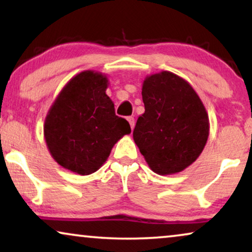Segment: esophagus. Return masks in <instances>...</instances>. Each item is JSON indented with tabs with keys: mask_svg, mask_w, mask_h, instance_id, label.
<instances>
[{
	"mask_svg": "<svg viewBox=\"0 0 252 252\" xmlns=\"http://www.w3.org/2000/svg\"><path fill=\"white\" fill-rule=\"evenodd\" d=\"M127 120H128V123H129V125H130V128H134V125H135V120H134V117H128V118H127Z\"/></svg>",
	"mask_w": 252,
	"mask_h": 252,
	"instance_id": "1",
	"label": "esophagus"
}]
</instances>
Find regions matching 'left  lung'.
<instances>
[{
  "label": "left lung",
  "instance_id": "8db88e82",
  "mask_svg": "<svg viewBox=\"0 0 252 252\" xmlns=\"http://www.w3.org/2000/svg\"><path fill=\"white\" fill-rule=\"evenodd\" d=\"M144 113L133 139L147 164L159 175L184 171L199 157L209 137L205 106L190 84L168 71L150 74L142 85Z\"/></svg>",
  "mask_w": 252,
  "mask_h": 252
}]
</instances>
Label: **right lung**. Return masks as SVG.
<instances>
[{
	"label": "right lung",
	"mask_w": 252,
	"mask_h": 252,
	"mask_svg": "<svg viewBox=\"0 0 252 252\" xmlns=\"http://www.w3.org/2000/svg\"><path fill=\"white\" fill-rule=\"evenodd\" d=\"M105 74L84 71L64 86L44 120L43 134L51 157L73 173H94L112 148L130 133L126 119L115 113L106 95Z\"/></svg>",
	"instance_id": "right-lung-1"
}]
</instances>
